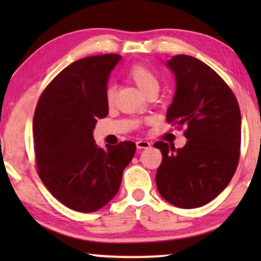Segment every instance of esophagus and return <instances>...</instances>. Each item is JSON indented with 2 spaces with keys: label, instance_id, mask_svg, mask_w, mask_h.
I'll use <instances>...</instances> for the list:
<instances>
[{
  "label": "esophagus",
  "instance_id": "1",
  "mask_svg": "<svg viewBox=\"0 0 261 261\" xmlns=\"http://www.w3.org/2000/svg\"><path fill=\"white\" fill-rule=\"evenodd\" d=\"M136 146L137 148H148L151 147V143L147 140H138L136 143Z\"/></svg>",
  "mask_w": 261,
  "mask_h": 261
}]
</instances>
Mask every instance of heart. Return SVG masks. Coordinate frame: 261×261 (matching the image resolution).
<instances>
[{
	"mask_svg": "<svg viewBox=\"0 0 261 261\" xmlns=\"http://www.w3.org/2000/svg\"><path fill=\"white\" fill-rule=\"evenodd\" d=\"M127 77L136 84V86L141 91V93L146 94L152 90H159V79L156 74L151 69L144 64H134L127 70ZM115 88L108 87L106 92V100L108 105L114 102Z\"/></svg>",
	"mask_w": 261,
	"mask_h": 261,
	"instance_id": "obj_1",
	"label": "heart"
}]
</instances>
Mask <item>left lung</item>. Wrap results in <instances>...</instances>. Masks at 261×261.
I'll use <instances>...</instances> for the list:
<instances>
[{"label": "left lung", "instance_id": "1", "mask_svg": "<svg viewBox=\"0 0 261 261\" xmlns=\"http://www.w3.org/2000/svg\"><path fill=\"white\" fill-rule=\"evenodd\" d=\"M175 77V94L167 122L184 125L185 146L158 141L162 153L155 182L163 199L179 208L206 205L223 191L235 174L241 147V112L223 79L189 55L166 62Z\"/></svg>", "mask_w": 261, "mask_h": 261}]
</instances>
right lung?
Returning a JSON list of instances; mask_svg holds the SVG:
<instances>
[{
  "label": "right lung",
  "instance_id": "add662e5",
  "mask_svg": "<svg viewBox=\"0 0 261 261\" xmlns=\"http://www.w3.org/2000/svg\"><path fill=\"white\" fill-rule=\"evenodd\" d=\"M121 55L85 57L73 62L43 91L33 118L38 173L57 200L91 213L116 196L134 141L116 146L95 144L93 130L108 115L107 83Z\"/></svg>",
  "mask_w": 261,
  "mask_h": 261
}]
</instances>
